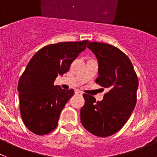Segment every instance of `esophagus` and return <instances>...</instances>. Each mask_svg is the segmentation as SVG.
Returning <instances> with one entry per match:
<instances>
[{"mask_svg": "<svg viewBox=\"0 0 157 157\" xmlns=\"http://www.w3.org/2000/svg\"><path fill=\"white\" fill-rule=\"evenodd\" d=\"M75 93H76V94H79V95H82V91H80V90H76Z\"/></svg>", "mask_w": 157, "mask_h": 157, "instance_id": "34e87169", "label": "esophagus"}]
</instances>
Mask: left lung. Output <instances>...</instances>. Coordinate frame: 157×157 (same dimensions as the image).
Masks as SVG:
<instances>
[{"label": "left lung", "mask_w": 157, "mask_h": 157, "mask_svg": "<svg viewBox=\"0 0 157 157\" xmlns=\"http://www.w3.org/2000/svg\"><path fill=\"white\" fill-rule=\"evenodd\" d=\"M99 63L96 82L109 91L103 101L84 94L85 104L80 110L82 124L98 137H109L124 126L137 103L138 78L128 56L106 43L89 42L87 45Z\"/></svg>", "instance_id": "1"}]
</instances>
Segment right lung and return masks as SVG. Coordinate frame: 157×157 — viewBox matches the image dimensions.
Masks as SVG:
<instances>
[{
  "label": "right lung",
  "mask_w": 157,
  "mask_h": 157,
  "mask_svg": "<svg viewBox=\"0 0 157 157\" xmlns=\"http://www.w3.org/2000/svg\"><path fill=\"white\" fill-rule=\"evenodd\" d=\"M88 40L50 44L31 58L18 82L19 111L25 127L37 135L57 127L60 112L74 90L54 86L58 75L68 71L71 63L85 50Z\"/></svg>",
  "instance_id": "1"
}]
</instances>
